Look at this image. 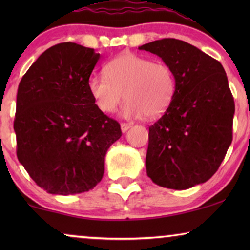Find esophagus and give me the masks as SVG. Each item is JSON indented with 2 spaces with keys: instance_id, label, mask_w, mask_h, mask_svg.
I'll return each mask as SVG.
<instances>
[{
  "instance_id": "obj_1",
  "label": "esophagus",
  "mask_w": 250,
  "mask_h": 250,
  "mask_svg": "<svg viewBox=\"0 0 250 250\" xmlns=\"http://www.w3.org/2000/svg\"><path fill=\"white\" fill-rule=\"evenodd\" d=\"M131 124H126V123H122L121 124V128H122V132L123 133H125V132H127L129 128H131Z\"/></svg>"
}]
</instances>
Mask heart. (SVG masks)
<instances>
[{"instance_id": "1", "label": "heart", "mask_w": 250, "mask_h": 250, "mask_svg": "<svg viewBox=\"0 0 250 250\" xmlns=\"http://www.w3.org/2000/svg\"><path fill=\"white\" fill-rule=\"evenodd\" d=\"M88 91L104 114L117 110L127 99L122 114L125 118H149L162 115L175 93V77L168 64L126 52L104 66V75L88 78Z\"/></svg>"}]
</instances>
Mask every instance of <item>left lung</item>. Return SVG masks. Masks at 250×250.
Listing matches in <instances>:
<instances>
[{"mask_svg": "<svg viewBox=\"0 0 250 250\" xmlns=\"http://www.w3.org/2000/svg\"><path fill=\"white\" fill-rule=\"evenodd\" d=\"M172 68L175 93L149 127L146 174L167 189L186 190L216 173L232 142L234 101L222 64L175 39L139 46Z\"/></svg>", "mask_w": 250, "mask_h": 250, "instance_id": "1", "label": "left lung"}]
</instances>
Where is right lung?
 Instances as JSON below:
<instances>
[{
    "label": "right lung",
    "mask_w": 250,
    "mask_h": 250,
    "mask_svg": "<svg viewBox=\"0 0 250 250\" xmlns=\"http://www.w3.org/2000/svg\"><path fill=\"white\" fill-rule=\"evenodd\" d=\"M100 54L66 42L37 58L19 83L13 128L17 157L47 193L88 191L104 173L121 125L97 107L88 78Z\"/></svg>",
    "instance_id": "1"
}]
</instances>
